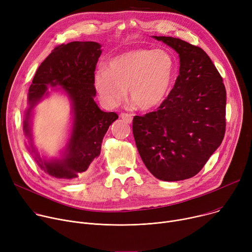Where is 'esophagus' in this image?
Listing matches in <instances>:
<instances>
[{
	"label": "esophagus",
	"mask_w": 252,
	"mask_h": 252,
	"mask_svg": "<svg viewBox=\"0 0 252 252\" xmlns=\"http://www.w3.org/2000/svg\"><path fill=\"white\" fill-rule=\"evenodd\" d=\"M121 117H122V120H123V121L126 122L127 124H130V123L132 122V115H131V114H129V113L123 112V113H121Z\"/></svg>",
	"instance_id": "esophagus-1"
}]
</instances>
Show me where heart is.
I'll list each match as a JSON object with an SVG mask.
<instances>
[{
  "instance_id": "obj_1",
  "label": "heart",
  "mask_w": 252,
  "mask_h": 252,
  "mask_svg": "<svg viewBox=\"0 0 252 252\" xmlns=\"http://www.w3.org/2000/svg\"><path fill=\"white\" fill-rule=\"evenodd\" d=\"M174 60L163 49L137 48L111 59L105 70L94 74V86L108 106H116L126 96L139 108L158 106L169 90Z\"/></svg>"
}]
</instances>
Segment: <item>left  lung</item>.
I'll list each match as a JSON object with an SVG mask.
<instances>
[{
	"mask_svg": "<svg viewBox=\"0 0 252 252\" xmlns=\"http://www.w3.org/2000/svg\"><path fill=\"white\" fill-rule=\"evenodd\" d=\"M179 56V75L156 111L135 115L132 133L139 154L156 178L178 181L203 169L224 139L226 89L210 57L174 37L154 36Z\"/></svg>",
	"mask_w": 252,
	"mask_h": 252,
	"instance_id": "1",
	"label": "left lung"
}]
</instances>
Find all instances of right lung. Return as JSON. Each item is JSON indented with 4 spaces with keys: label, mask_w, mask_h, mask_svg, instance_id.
Here are the masks:
<instances>
[{
    "label": "right lung",
    "mask_w": 252,
    "mask_h": 252,
    "mask_svg": "<svg viewBox=\"0 0 252 252\" xmlns=\"http://www.w3.org/2000/svg\"><path fill=\"white\" fill-rule=\"evenodd\" d=\"M101 45L94 41H73L56 46L41 63L28 91L29 107L23 131L31 140V110L46 94L47 86H61L69 95L74 112L70 140L62 159L45 161L34 148L31 153L40 168L57 178L74 179L88 175L101 151V143L109 126L119 119L115 112H104L94 101V72L101 55Z\"/></svg>",
    "instance_id": "add662e5"
}]
</instances>
